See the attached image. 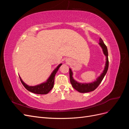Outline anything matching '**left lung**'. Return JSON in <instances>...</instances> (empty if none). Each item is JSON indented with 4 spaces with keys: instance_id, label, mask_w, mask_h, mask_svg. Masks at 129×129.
I'll return each mask as SVG.
<instances>
[{
    "instance_id": "left-lung-1",
    "label": "left lung",
    "mask_w": 129,
    "mask_h": 129,
    "mask_svg": "<svg viewBox=\"0 0 129 129\" xmlns=\"http://www.w3.org/2000/svg\"><path fill=\"white\" fill-rule=\"evenodd\" d=\"M99 45L102 48L103 53L106 56V62H105V66L104 71L103 73L101 74L100 76L97 78L96 81L94 82H92L91 83H79L75 81L73 79V72L71 68H69V76H70V81L73 87L76 90L80 92L81 93H85V92H88L92 91L98 87L101 82L103 80L104 77L105 76V74L107 73L108 67H109V60H108V49L106 45L104 44L103 41L102 39L100 38V42Z\"/></svg>"
}]
</instances>
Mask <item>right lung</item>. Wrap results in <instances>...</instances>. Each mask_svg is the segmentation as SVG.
<instances>
[{
  "instance_id": "1",
  "label": "right lung",
  "mask_w": 129,
  "mask_h": 129,
  "mask_svg": "<svg viewBox=\"0 0 129 129\" xmlns=\"http://www.w3.org/2000/svg\"><path fill=\"white\" fill-rule=\"evenodd\" d=\"M61 65L62 63L58 65L57 67L54 70L53 72L51 74V75H50L49 77L48 78V80H47L46 82L40 84L36 85V86H29V85H27L26 83L24 82V81L22 80L20 76H19V77H20V79L22 84L27 90L34 93H37V94H47V93H48L53 88L55 74L58 71V68L60 67V66Z\"/></svg>"
}]
</instances>
